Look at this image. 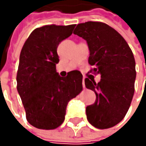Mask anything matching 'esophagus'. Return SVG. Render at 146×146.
Masks as SVG:
<instances>
[{
	"instance_id": "1",
	"label": "esophagus",
	"mask_w": 146,
	"mask_h": 146,
	"mask_svg": "<svg viewBox=\"0 0 146 146\" xmlns=\"http://www.w3.org/2000/svg\"><path fill=\"white\" fill-rule=\"evenodd\" d=\"M85 76H83V79H82V86H83V88H85Z\"/></svg>"
}]
</instances>
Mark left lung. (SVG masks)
<instances>
[{
	"label": "left lung",
	"instance_id": "obj_1",
	"mask_svg": "<svg viewBox=\"0 0 146 146\" xmlns=\"http://www.w3.org/2000/svg\"><path fill=\"white\" fill-rule=\"evenodd\" d=\"M74 34L87 41L88 63L93 72L101 75L96 83L86 78L87 88L96 95L86 108L88 122L98 129H108L120 123L130 108L136 80V63L124 38L108 24L100 22L79 23Z\"/></svg>",
	"mask_w": 146,
	"mask_h": 146
}]
</instances>
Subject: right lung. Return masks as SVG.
<instances>
[{"label": "right lung", "instance_id": "1", "mask_svg": "<svg viewBox=\"0 0 146 146\" xmlns=\"http://www.w3.org/2000/svg\"><path fill=\"white\" fill-rule=\"evenodd\" d=\"M75 24L45 25L35 29L21 51L16 81L26 119L32 126L53 130L65 120L66 106L82 90L78 70L61 77L56 71L57 48L70 36Z\"/></svg>", "mask_w": 146, "mask_h": 146}]
</instances>
